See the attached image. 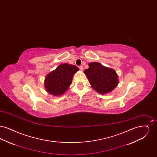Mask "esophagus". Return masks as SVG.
Segmentation results:
<instances>
[{"mask_svg": "<svg viewBox=\"0 0 157 157\" xmlns=\"http://www.w3.org/2000/svg\"><path fill=\"white\" fill-rule=\"evenodd\" d=\"M79 69H80V70H81V71H83V66H82V65L79 66Z\"/></svg>", "mask_w": 157, "mask_h": 157, "instance_id": "34e87169", "label": "esophagus"}]
</instances>
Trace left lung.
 <instances>
[{
	"instance_id": "obj_1",
	"label": "left lung",
	"mask_w": 157,
	"mask_h": 157,
	"mask_svg": "<svg viewBox=\"0 0 157 157\" xmlns=\"http://www.w3.org/2000/svg\"><path fill=\"white\" fill-rule=\"evenodd\" d=\"M92 87L101 94H106L118 85V76L112 69L105 67L98 62L89 63V68L84 71Z\"/></svg>"
}]
</instances>
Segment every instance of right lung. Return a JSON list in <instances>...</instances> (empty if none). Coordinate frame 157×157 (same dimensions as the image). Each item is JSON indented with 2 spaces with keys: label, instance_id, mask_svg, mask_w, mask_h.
I'll use <instances>...</instances> for the list:
<instances>
[{
  "label": "right lung",
  "instance_id": "1",
  "mask_svg": "<svg viewBox=\"0 0 157 157\" xmlns=\"http://www.w3.org/2000/svg\"><path fill=\"white\" fill-rule=\"evenodd\" d=\"M79 68L75 65L63 63L46 76L45 80L46 90L53 95L64 94L71 85L73 76Z\"/></svg>",
  "mask_w": 157,
  "mask_h": 157
}]
</instances>
